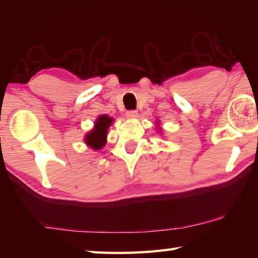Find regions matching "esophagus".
<instances>
[{
  "mask_svg": "<svg viewBox=\"0 0 258 258\" xmlns=\"http://www.w3.org/2000/svg\"><path fill=\"white\" fill-rule=\"evenodd\" d=\"M138 117V111L135 110H131L126 112V118L127 119H135Z\"/></svg>",
  "mask_w": 258,
  "mask_h": 258,
  "instance_id": "obj_1",
  "label": "esophagus"
}]
</instances>
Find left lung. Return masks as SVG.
<instances>
[{
	"mask_svg": "<svg viewBox=\"0 0 258 258\" xmlns=\"http://www.w3.org/2000/svg\"><path fill=\"white\" fill-rule=\"evenodd\" d=\"M156 125H157V128H158V131H159V132H160V131H161V128L159 127V125H160V123H159V120H157V121H156Z\"/></svg>",
	"mask_w": 258,
	"mask_h": 258,
	"instance_id": "1",
	"label": "left lung"
}]
</instances>
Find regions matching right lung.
Wrapping results in <instances>:
<instances>
[{"label":"right lung","instance_id":"1","mask_svg":"<svg viewBox=\"0 0 258 258\" xmlns=\"http://www.w3.org/2000/svg\"><path fill=\"white\" fill-rule=\"evenodd\" d=\"M113 118L108 115H100L94 121L93 128L89 131L84 137L85 145L94 151L101 150L107 143V134Z\"/></svg>","mask_w":258,"mask_h":258}]
</instances>
